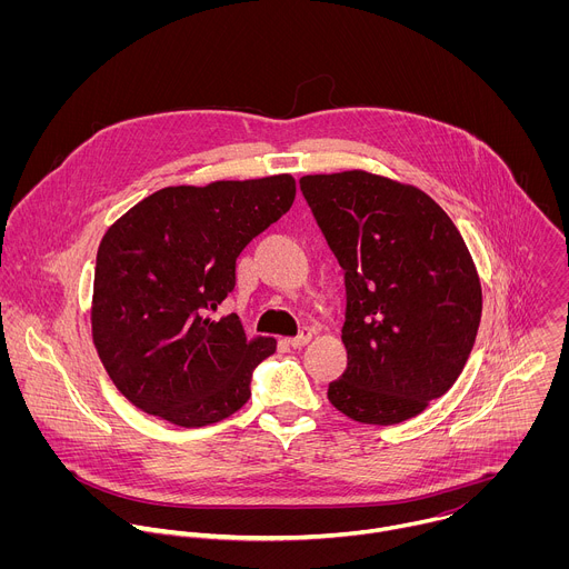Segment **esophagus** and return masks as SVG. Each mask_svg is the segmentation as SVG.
<instances>
[{
  "label": "esophagus",
  "mask_w": 569,
  "mask_h": 569,
  "mask_svg": "<svg viewBox=\"0 0 569 569\" xmlns=\"http://www.w3.org/2000/svg\"><path fill=\"white\" fill-rule=\"evenodd\" d=\"M310 338H312V333H310V329H301V333L297 336V338H292V340H288V345L292 347V349H301V347H306L308 342H310Z\"/></svg>",
  "instance_id": "34e87169"
}]
</instances>
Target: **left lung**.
<instances>
[{
	"label": "left lung",
	"mask_w": 569,
	"mask_h": 569,
	"mask_svg": "<svg viewBox=\"0 0 569 569\" xmlns=\"http://www.w3.org/2000/svg\"><path fill=\"white\" fill-rule=\"evenodd\" d=\"M299 187L347 286L349 365L329 400L358 423L408 421L455 385L477 338L481 286L466 242L412 184L342 171Z\"/></svg>",
	"instance_id": "1"
}]
</instances>
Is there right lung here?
Masks as SVG:
<instances>
[{"label":"right lung","instance_id":"1","mask_svg":"<svg viewBox=\"0 0 569 569\" xmlns=\"http://www.w3.org/2000/svg\"><path fill=\"white\" fill-rule=\"evenodd\" d=\"M288 173L167 187L103 236L92 340L117 389L146 415L202 428L238 412L274 338L248 340L238 315L218 317L236 259L295 200Z\"/></svg>","mask_w":569,"mask_h":569}]
</instances>
